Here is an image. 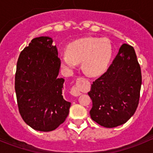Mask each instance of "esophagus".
<instances>
[{"label": "esophagus", "mask_w": 153, "mask_h": 153, "mask_svg": "<svg viewBox=\"0 0 153 153\" xmlns=\"http://www.w3.org/2000/svg\"><path fill=\"white\" fill-rule=\"evenodd\" d=\"M86 83V79L83 77H79L77 78L76 81V85L74 86L70 90V93L74 97H78L81 94L80 93V88L83 87Z\"/></svg>", "instance_id": "34e87169"}]
</instances>
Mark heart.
Instances as JSON below:
<instances>
[{"mask_svg": "<svg viewBox=\"0 0 153 153\" xmlns=\"http://www.w3.org/2000/svg\"><path fill=\"white\" fill-rule=\"evenodd\" d=\"M113 55V47L107 38L86 36L70 43L67 53L60 56L65 67L74 69L82 61V69L87 75L97 76L107 69Z\"/></svg>", "mask_w": 153, "mask_h": 153, "instance_id": "obj_1", "label": "heart"}]
</instances>
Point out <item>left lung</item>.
Listing matches in <instances>:
<instances>
[{
	"mask_svg": "<svg viewBox=\"0 0 153 153\" xmlns=\"http://www.w3.org/2000/svg\"><path fill=\"white\" fill-rule=\"evenodd\" d=\"M141 84L134 48L123 44L107 71L91 85L88 94L93 101L92 120L106 128L126 123L137 109Z\"/></svg>",
	"mask_w": 153,
	"mask_h": 153,
	"instance_id": "8db88e82",
	"label": "left lung"
}]
</instances>
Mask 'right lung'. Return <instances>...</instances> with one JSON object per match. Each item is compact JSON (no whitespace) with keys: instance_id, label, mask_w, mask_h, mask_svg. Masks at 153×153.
Instances as JSON below:
<instances>
[{"instance_id":"add662e5","label":"right lung","mask_w":153,"mask_h":153,"mask_svg":"<svg viewBox=\"0 0 153 153\" xmlns=\"http://www.w3.org/2000/svg\"><path fill=\"white\" fill-rule=\"evenodd\" d=\"M49 36L31 40L17 63L15 91L20 114L35 130L50 132L63 123L70 103L63 99L64 79L58 78L60 59Z\"/></svg>"}]
</instances>
